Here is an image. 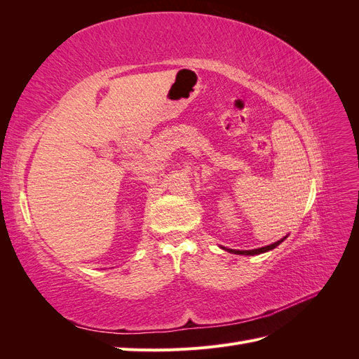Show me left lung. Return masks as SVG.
<instances>
[{
    "label": "left lung",
    "mask_w": 359,
    "mask_h": 359,
    "mask_svg": "<svg viewBox=\"0 0 359 359\" xmlns=\"http://www.w3.org/2000/svg\"><path fill=\"white\" fill-rule=\"evenodd\" d=\"M286 240L285 238H281L280 241H276L274 244H269V245H265V247H260V248H255V250H232V248H226V247H222L223 250H226V252L229 253H235V255H245V256H255V255H260V253H266L269 252V250L276 248L277 245H280L281 243H283Z\"/></svg>",
    "instance_id": "left-lung-1"
}]
</instances>
